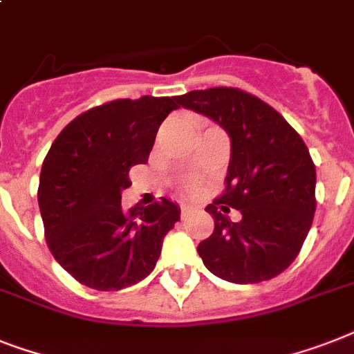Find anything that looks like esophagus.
Listing matches in <instances>:
<instances>
[{"mask_svg": "<svg viewBox=\"0 0 354 354\" xmlns=\"http://www.w3.org/2000/svg\"><path fill=\"white\" fill-rule=\"evenodd\" d=\"M191 212H192V207H189V205H182V207H180V214H182L183 220H185V218L189 216Z\"/></svg>", "mask_w": 354, "mask_h": 354, "instance_id": "1", "label": "esophagus"}]
</instances>
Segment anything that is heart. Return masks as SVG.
Wrapping results in <instances>:
<instances>
[{
	"label": "heart",
	"mask_w": 354,
	"mask_h": 354,
	"mask_svg": "<svg viewBox=\"0 0 354 354\" xmlns=\"http://www.w3.org/2000/svg\"><path fill=\"white\" fill-rule=\"evenodd\" d=\"M187 187H189V189H194V182H189L187 183Z\"/></svg>",
	"instance_id": "1"
}]
</instances>
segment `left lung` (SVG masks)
Segmentation results:
<instances>
[{
  "mask_svg": "<svg viewBox=\"0 0 354 354\" xmlns=\"http://www.w3.org/2000/svg\"><path fill=\"white\" fill-rule=\"evenodd\" d=\"M185 109L220 123L231 138L225 191L205 211L214 231L198 254L212 274L232 283H258L283 272L311 229L317 169L309 149L280 112L234 87L178 96ZM243 212L240 223L228 207Z\"/></svg>",
  "mask_w": 354,
  "mask_h": 354,
  "instance_id": "8db88e82",
  "label": "left lung"
}]
</instances>
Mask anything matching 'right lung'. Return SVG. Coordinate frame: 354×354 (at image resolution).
I'll return each instance as SVG.
<instances>
[{
  "label": "right lung",
  "instance_id": "obj_1",
  "mask_svg": "<svg viewBox=\"0 0 354 354\" xmlns=\"http://www.w3.org/2000/svg\"><path fill=\"white\" fill-rule=\"evenodd\" d=\"M178 96L114 100L63 129L43 160L37 203L56 261L80 283L120 291L149 277L163 236L180 220L167 198L122 209L132 165L147 163L156 132Z\"/></svg>",
  "mask_w": 354,
  "mask_h": 354
}]
</instances>
